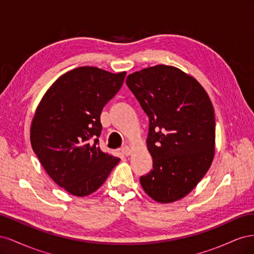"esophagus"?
<instances>
[{"label": "esophagus", "instance_id": "34e87169", "mask_svg": "<svg viewBox=\"0 0 254 254\" xmlns=\"http://www.w3.org/2000/svg\"><path fill=\"white\" fill-rule=\"evenodd\" d=\"M121 152H122L124 156H129L130 153H131V149H130L129 146L125 145V146H123V147L121 148Z\"/></svg>", "mask_w": 254, "mask_h": 254}]
</instances>
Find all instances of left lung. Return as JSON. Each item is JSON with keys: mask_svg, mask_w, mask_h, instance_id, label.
Here are the masks:
<instances>
[{"mask_svg": "<svg viewBox=\"0 0 254 254\" xmlns=\"http://www.w3.org/2000/svg\"><path fill=\"white\" fill-rule=\"evenodd\" d=\"M127 87L147 114L152 170L140 181L153 200L187 196L209 171L215 150V117L206 92L179 68L159 64L128 75Z\"/></svg>", "mask_w": 254, "mask_h": 254, "instance_id": "1", "label": "left lung"}]
</instances>
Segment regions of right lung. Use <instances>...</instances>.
<instances>
[{"label": "right lung", "mask_w": 254, "mask_h": 254, "mask_svg": "<svg viewBox=\"0 0 254 254\" xmlns=\"http://www.w3.org/2000/svg\"><path fill=\"white\" fill-rule=\"evenodd\" d=\"M126 72L80 66L64 74L42 97L30 143L51 178L75 196L95 191L120 159L99 147L101 113L118 93Z\"/></svg>", "instance_id": "obj_1"}]
</instances>
